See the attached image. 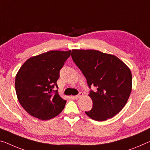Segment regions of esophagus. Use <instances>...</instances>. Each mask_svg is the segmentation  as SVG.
I'll list each match as a JSON object with an SVG mask.
<instances>
[{
	"mask_svg": "<svg viewBox=\"0 0 150 150\" xmlns=\"http://www.w3.org/2000/svg\"><path fill=\"white\" fill-rule=\"evenodd\" d=\"M83 96V93H79V94H77L76 96H75V98H79L80 97H81V96Z\"/></svg>",
	"mask_w": 150,
	"mask_h": 150,
	"instance_id": "34e87169",
	"label": "esophagus"
}]
</instances>
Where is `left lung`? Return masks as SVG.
Masks as SVG:
<instances>
[{"instance_id": "8db88e82", "label": "left lung", "mask_w": 150, "mask_h": 150, "mask_svg": "<svg viewBox=\"0 0 150 150\" xmlns=\"http://www.w3.org/2000/svg\"><path fill=\"white\" fill-rule=\"evenodd\" d=\"M72 58L86 78L93 108L86 113L103 121L116 115L125 107L132 89L130 69L118 57L97 50H72Z\"/></svg>"}]
</instances>
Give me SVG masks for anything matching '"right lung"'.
<instances>
[{"label":"right lung","mask_w":150,"mask_h":150,"mask_svg":"<svg viewBox=\"0 0 150 150\" xmlns=\"http://www.w3.org/2000/svg\"><path fill=\"white\" fill-rule=\"evenodd\" d=\"M71 54L50 51L33 56L23 64L15 78V90L21 105L31 116L49 120L58 115L66 100L58 94L59 71Z\"/></svg>","instance_id":"obj_1"}]
</instances>
